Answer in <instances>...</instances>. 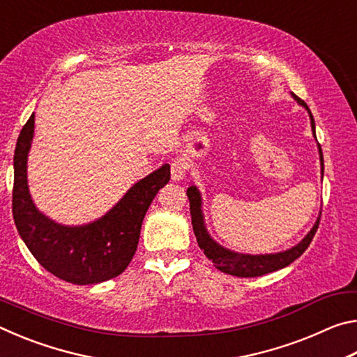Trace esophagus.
Wrapping results in <instances>:
<instances>
[{
	"label": "esophagus",
	"mask_w": 357,
	"mask_h": 357,
	"mask_svg": "<svg viewBox=\"0 0 357 357\" xmlns=\"http://www.w3.org/2000/svg\"><path fill=\"white\" fill-rule=\"evenodd\" d=\"M187 172V162L185 159H174L172 162V179L173 181H181L185 176Z\"/></svg>",
	"instance_id": "esophagus-1"
}]
</instances>
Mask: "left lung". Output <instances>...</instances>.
<instances>
[{
    "label": "left lung",
    "mask_w": 357,
    "mask_h": 357,
    "mask_svg": "<svg viewBox=\"0 0 357 357\" xmlns=\"http://www.w3.org/2000/svg\"><path fill=\"white\" fill-rule=\"evenodd\" d=\"M293 98L299 105H302L307 112H309L313 137L317 138L315 119L312 116L310 108L307 107L305 102L299 99L298 96L293 94ZM318 151H319V160H321V174H323L324 162H323L321 146H319V144H318ZM187 197H189V203H190L193 233H195L197 243L200 245V249L203 250L204 255L214 263L217 269L225 274L236 275V277H259V275L274 273V271H279L282 268H287L288 264H291L296 258H299L302 253L307 250V247L310 245L319 225V217H321V213H319V217L317 219L315 225H313L310 231L307 233V236L302 239L298 245L291 247V249L277 252V253H266V255H249V253H238V252L225 249V247H222L219 243H215V241L209 236L206 225H204V215L202 211V195L200 192H198L197 185H190L189 189H187Z\"/></svg>",
    "instance_id": "1"
}]
</instances>
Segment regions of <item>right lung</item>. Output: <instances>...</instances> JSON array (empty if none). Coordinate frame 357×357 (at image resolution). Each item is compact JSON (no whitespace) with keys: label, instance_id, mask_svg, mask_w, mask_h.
<instances>
[{"label":"right lung","instance_id":"right-lung-1","mask_svg":"<svg viewBox=\"0 0 357 357\" xmlns=\"http://www.w3.org/2000/svg\"><path fill=\"white\" fill-rule=\"evenodd\" d=\"M33 135L34 114L23 126L14 153L12 214L23 243L40 266L61 280L93 285L114 279L135 255L144 214L170 181V165L138 181L100 219L68 227L42 214L29 195L26 162Z\"/></svg>","mask_w":357,"mask_h":357}]
</instances>
